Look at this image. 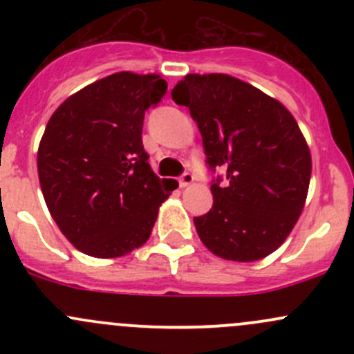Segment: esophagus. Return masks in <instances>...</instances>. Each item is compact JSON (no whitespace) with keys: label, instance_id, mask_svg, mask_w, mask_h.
Segmentation results:
<instances>
[{"label":"esophagus","instance_id":"obj_1","mask_svg":"<svg viewBox=\"0 0 354 354\" xmlns=\"http://www.w3.org/2000/svg\"><path fill=\"white\" fill-rule=\"evenodd\" d=\"M194 183V174L192 173H183L180 178V187L185 188V187H190V185Z\"/></svg>","mask_w":354,"mask_h":354}]
</instances>
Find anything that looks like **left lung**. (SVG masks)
<instances>
[{"mask_svg":"<svg viewBox=\"0 0 354 354\" xmlns=\"http://www.w3.org/2000/svg\"><path fill=\"white\" fill-rule=\"evenodd\" d=\"M173 101L197 121L210 169L212 209L194 217L202 243L224 260L255 262L276 252L308 194L312 156L292 114L277 99L224 73H190Z\"/></svg>","mask_w":354,"mask_h":354,"instance_id":"obj_1","label":"left lung"}]
</instances>
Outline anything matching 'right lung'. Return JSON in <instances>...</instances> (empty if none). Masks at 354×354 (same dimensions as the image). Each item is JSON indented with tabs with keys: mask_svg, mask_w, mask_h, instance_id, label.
<instances>
[{
	"mask_svg": "<svg viewBox=\"0 0 354 354\" xmlns=\"http://www.w3.org/2000/svg\"><path fill=\"white\" fill-rule=\"evenodd\" d=\"M160 75L120 71L75 92L53 113L37 151L46 205L85 255L116 259L149 240L178 181L160 180L142 144L145 111L162 99Z\"/></svg>",
	"mask_w": 354,
	"mask_h": 354,
	"instance_id": "1",
	"label": "right lung"
}]
</instances>
